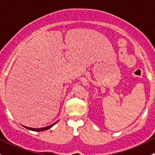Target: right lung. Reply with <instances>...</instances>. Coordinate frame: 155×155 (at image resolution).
I'll return each mask as SVG.
<instances>
[{
    "mask_svg": "<svg viewBox=\"0 0 155 155\" xmlns=\"http://www.w3.org/2000/svg\"><path fill=\"white\" fill-rule=\"evenodd\" d=\"M55 123H54V124H51V125H49V126L46 127H43V128H32V127H26L27 129L31 130H34V131H43V130H48V129H49V128H51V127L55 124Z\"/></svg>",
    "mask_w": 155,
    "mask_h": 155,
    "instance_id": "1",
    "label": "right lung"
}]
</instances>
